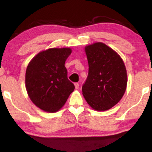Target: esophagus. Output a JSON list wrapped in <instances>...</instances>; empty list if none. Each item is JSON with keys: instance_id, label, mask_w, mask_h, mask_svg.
Instances as JSON below:
<instances>
[{"instance_id": "1", "label": "esophagus", "mask_w": 152, "mask_h": 152, "mask_svg": "<svg viewBox=\"0 0 152 152\" xmlns=\"http://www.w3.org/2000/svg\"><path fill=\"white\" fill-rule=\"evenodd\" d=\"M74 86H75V88H76V89H78V88H79V84H78V83H75Z\"/></svg>"}]
</instances>
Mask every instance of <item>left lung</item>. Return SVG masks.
I'll return each instance as SVG.
<instances>
[{"instance_id": "obj_1", "label": "left lung", "mask_w": 152, "mask_h": 152, "mask_svg": "<svg viewBox=\"0 0 152 152\" xmlns=\"http://www.w3.org/2000/svg\"><path fill=\"white\" fill-rule=\"evenodd\" d=\"M88 75L82 94L92 109L109 110L118 104L126 89L127 73L118 54L105 43L96 42L85 47Z\"/></svg>"}]
</instances>
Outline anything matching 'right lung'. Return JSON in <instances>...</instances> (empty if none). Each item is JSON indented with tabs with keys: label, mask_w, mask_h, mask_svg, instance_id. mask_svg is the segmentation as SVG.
Segmentation results:
<instances>
[{
	"label": "right lung",
	"mask_w": 152,
	"mask_h": 152,
	"mask_svg": "<svg viewBox=\"0 0 152 152\" xmlns=\"http://www.w3.org/2000/svg\"><path fill=\"white\" fill-rule=\"evenodd\" d=\"M71 48H53L39 52L31 59L26 71V88L29 98L40 109L56 112L74 91L68 79L65 62Z\"/></svg>",
	"instance_id": "right-lung-1"
}]
</instances>
